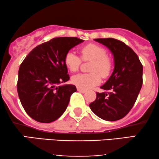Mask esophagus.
I'll return each mask as SVG.
<instances>
[{
	"label": "esophagus",
	"instance_id": "obj_1",
	"mask_svg": "<svg viewBox=\"0 0 159 159\" xmlns=\"http://www.w3.org/2000/svg\"><path fill=\"white\" fill-rule=\"evenodd\" d=\"M77 91H79L80 93H84L86 92V90H83V89H81V88H77Z\"/></svg>",
	"mask_w": 159,
	"mask_h": 159
}]
</instances>
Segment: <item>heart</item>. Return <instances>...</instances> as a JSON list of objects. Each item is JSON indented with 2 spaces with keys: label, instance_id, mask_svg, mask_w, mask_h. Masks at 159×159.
Listing matches in <instances>:
<instances>
[{
  "label": "heart",
  "instance_id": "obj_1",
  "mask_svg": "<svg viewBox=\"0 0 159 159\" xmlns=\"http://www.w3.org/2000/svg\"><path fill=\"white\" fill-rule=\"evenodd\" d=\"M83 61H90V71L91 73H80L71 77V82L77 88L83 90L98 85L103 78L107 77L111 70V61L106 56V51L103 47L95 44H88L80 50ZM64 63L71 71L78 70L81 64V59L72 51L67 52L64 57Z\"/></svg>",
  "mask_w": 159,
  "mask_h": 159
}]
</instances>
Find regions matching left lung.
<instances>
[{"label":"left lung","mask_w":159,"mask_h":159,"mask_svg":"<svg viewBox=\"0 0 159 159\" xmlns=\"http://www.w3.org/2000/svg\"><path fill=\"white\" fill-rule=\"evenodd\" d=\"M107 47L114 56L111 75L101 87L90 104L94 114L103 120L116 121L127 115L135 103L143 84V65L137 54L125 43L114 38L94 39Z\"/></svg>","instance_id":"left-lung-1"}]
</instances>
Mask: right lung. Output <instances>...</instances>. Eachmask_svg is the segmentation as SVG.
Masks as SVG:
<instances>
[{"mask_svg":"<svg viewBox=\"0 0 159 159\" xmlns=\"http://www.w3.org/2000/svg\"><path fill=\"white\" fill-rule=\"evenodd\" d=\"M83 41L71 37L53 38L34 48L21 63L17 91L24 109L35 121L52 122L66 111L77 88L61 84L69 80L64 57Z\"/></svg>","mask_w":159,"mask_h":159,"instance_id":"1","label":"right lung"}]
</instances>
